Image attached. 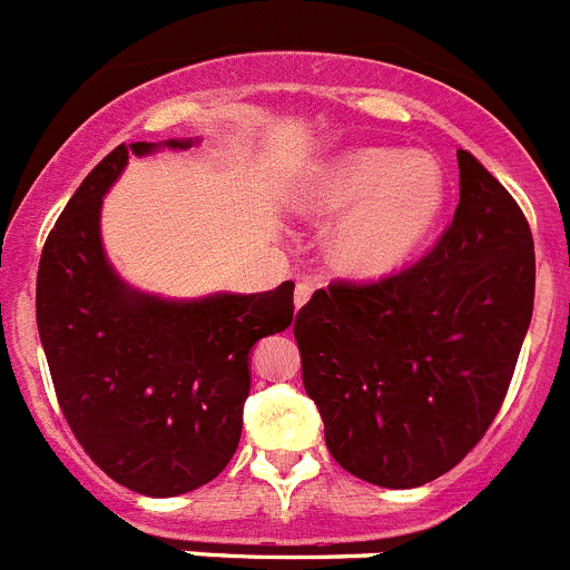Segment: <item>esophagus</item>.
I'll return each instance as SVG.
<instances>
[{"mask_svg":"<svg viewBox=\"0 0 570 570\" xmlns=\"http://www.w3.org/2000/svg\"><path fill=\"white\" fill-rule=\"evenodd\" d=\"M311 294H314V288H311L308 282H299V285H296V291H294V305H296V311H299L302 305H305V302L311 299Z\"/></svg>","mask_w":570,"mask_h":570,"instance_id":"obj_1","label":"esophagus"}]
</instances>
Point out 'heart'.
<instances>
[{"label": "heart", "mask_w": 570, "mask_h": 570, "mask_svg": "<svg viewBox=\"0 0 570 570\" xmlns=\"http://www.w3.org/2000/svg\"><path fill=\"white\" fill-rule=\"evenodd\" d=\"M448 205V176L431 154L354 148L322 165L302 194L314 219H340L331 265L351 279H382L431 239Z\"/></svg>", "instance_id": "b5f03b06"}]
</instances>
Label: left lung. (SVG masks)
Returning a JSON list of instances; mask_svg holds the SVG:
<instances>
[{
  "instance_id": "1",
  "label": "left lung",
  "mask_w": 570,
  "mask_h": 570,
  "mask_svg": "<svg viewBox=\"0 0 570 570\" xmlns=\"http://www.w3.org/2000/svg\"><path fill=\"white\" fill-rule=\"evenodd\" d=\"M456 159L460 205L434 250L380 282H331L294 322L325 445L371 485H425L465 460L531 325L525 214L476 156Z\"/></svg>"
}]
</instances>
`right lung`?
Here are the masks:
<instances>
[{
	"mask_svg": "<svg viewBox=\"0 0 570 570\" xmlns=\"http://www.w3.org/2000/svg\"><path fill=\"white\" fill-rule=\"evenodd\" d=\"M156 148L119 145L70 196L39 259L37 325L59 407L90 460L130 491L176 497L214 480L234 456L250 347L294 322V282L203 299L125 285L102 248V196L130 154Z\"/></svg>",
	"mask_w": 570,
	"mask_h": 570,
	"instance_id": "add662e5",
	"label": "right lung"
}]
</instances>
